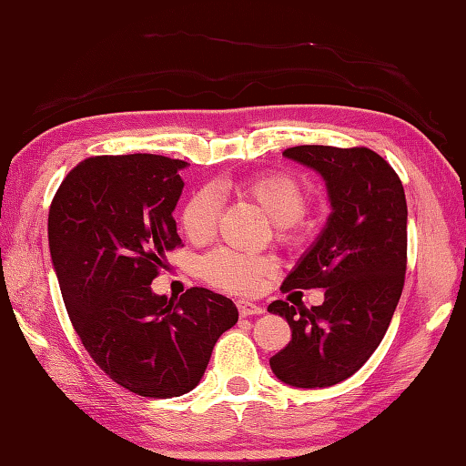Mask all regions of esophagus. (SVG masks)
Masks as SVG:
<instances>
[{
    "label": "esophagus",
    "instance_id": "1",
    "mask_svg": "<svg viewBox=\"0 0 466 466\" xmlns=\"http://www.w3.org/2000/svg\"><path fill=\"white\" fill-rule=\"evenodd\" d=\"M237 310L241 316H258L263 314V309L259 304H253L249 300H237Z\"/></svg>",
    "mask_w": 466,
    "mask_h": 466
}]
</instances>
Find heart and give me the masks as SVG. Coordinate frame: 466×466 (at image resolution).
<instances>
[{
  "instance_id": "heart-1",
  "label": "heart",
  "mask_w": 466,
  "mask_h": 466,
  "mask_svg": "<svg viewBox=\"0 0 466 466\" xmlns=\"http://www.w3.org/2000/svg\"><path fill=\"white\" fill-rule=\"evenodd\" d=\"M235 192L256 203L278 225L282 241L294 239V227L309 210V192L294 177L284 172L259 174L235 184ZM221 197L213 187L195 190L182 208V229L190 241L205 243L215 235L221 217ZM278 261L266 253L215 249L200 259L198 271L208 284L233 294H251L276 274Z\"/></svg>"
}]
</instances>
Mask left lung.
<instances>
[{
    "instance_id": "left-lung-1",
    "label": "left lung",
    "mask_w": 466,
    "mask_h": 466,
    "mask_svg": "<svg viewBox=\"0 0 466 466\" xmlns=\"http://www.w3.org/2000/svg\"><path fill=\"white\" fill-rule=\"evenodd\" d=\"M284 156L320 174L330 215L282 284L284 292L324 288V302L310 310L282 300L268 306L292 329L269 367L292 388H330L361 370L396 312L408 256L406 195L370 147L296 146Z\"/></svg>"
}]
</instances>
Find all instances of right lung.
Wrapping results in <instances>:
<instances>
[{
  "instance_id": "right-lung-1",
  "label": "right lung",
  "mask_w": 466,
  "mask_h": 466,
  "mask_svg": "<svg viewBox=\"0 0 466 466\" xmlns=\"http://www.w3.org/2000/svg\"><path fill=\"white\" fill-rule=\"evenodd\" d=\"M187 162L95 156L68 172L48 213V245L68 319L93 361L144 398H178L203 380L215 342L239 319L207 288L154 294L180 245L174 208Z\"/></svg>"
}]
</instances>
